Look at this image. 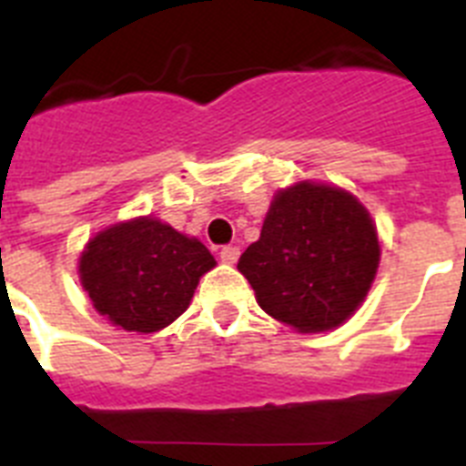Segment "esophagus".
<instances>
[{
  "mask_svg": "<svg viewBox=\"0 0 466 466\" xmlns=\"http://www.w3.org/2000/svg\"><path fill=\"white\" fill-rule=\"evenodd\" d=\"M238 257H240V249H238V247H233V245L221 247L219 258H221V261H224V263H236Z\"/></svg>",
  "mask_w": 466,
  "mask_h": 466,
  "instance_id": "1",
  "label": "esophagus"
}]
</instances>
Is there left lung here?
I'll list each match as a JSON object with an SVG mask.
<instances>
[{"instance_id":"8db88e82","label":"left lung","mask_w":466,"mask_h":466,"mask_svg":"<svg viewBox=\"0 0 466 466\" xmlns=\"http://www.w3.org/2000/svg\"><path fill=\"white\" fill-rule=\"evenodd\" d=\"M380 263L371 214L333 184L296 182L273 196L238 270L257 303L299 333L340 327L360 310Z\"/></svg>"}]
</instances>
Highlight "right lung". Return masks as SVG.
Instances as JSON below:
<instances>
[{
    "label": "right lung",
    "instance_id": "add662e5",
    "mask_svg": "<svg viewBox=\"0 0 466 466\" xmlns=\"http://www.w3.org/2000/svg\"><path fill=\"white\" fill-rule=\"evenodd\" d=\"M214 266L198 238L156 217H135L86 242L79 279L95 310L114 327L154 333L187 310L200 278Z\"/></svg>",
    "mask_w": 466,
    "mask_h": 466
}]
</instances>
